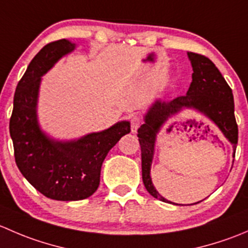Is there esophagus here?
<instances>
[{
    "mask_svg": "<svg viewBox=\"0 0 248 248\" xmlns=\"http://www.w3.org/2000/svg\"><path fill=\"white\" fill-rule=\"evenodd\" d=\"M142 124V117L140 115H133L131 117V129L133 133H136L138 131V128L140 127V124Z\"/></svg>",
    "mask_w": 248,
    "mask_h": 248,
    "instance_id": "34e87169",
    "label": "esophagus"
}]
</instances>
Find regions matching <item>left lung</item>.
<instances>
[{"mask_svg":"<svg viewBox=\"0 0 248 248\" xmlns=\"http://www.w3.org/2000/svg\"><path fill=\"white\" fill-rule=\"evenodd\" d=\"M188 57L193 67V74L187 93L176 97L169 103L157 101L145 116V124L140 126L137 134L141 149V174L145 188L152 197L166 202L168 201L154 187L150 176V167L154 156L156 133L170 115L185 107L198 109L210 117L232 142L234 156L237 144L239 129L234 115V97L231 86L227 84L214 62L206 56L188 52Z\"/></svg>","mask_w":248,"mask_h":248,"instance_id":"obj_1","label":"left lung"}]
</instances>
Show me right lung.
Returning a JSON list of instances; mask_svg holds the SVG:
<instances>
[{
	"mask_svg": "<svg viewBox=\"0 0 248 248\" xmlns=\"http://www.w3.org/2000/svg\"><path fill=\"white\" fill-rule=\"evenodd\" d=\"M73 49L74 44L60 39L46 44L33 57L17 82L9 120L19 170L43 196L62 202L81 201L97 191L109 150L131 132L129 122L122 121L77 141L55 142L39 131L36 104L41 77Z\"/></svg>",
	"mask_w": 248,
	"mask_h": 248,
	"instance_id": "1",
	"label": "right lung"
}]
</instances>
